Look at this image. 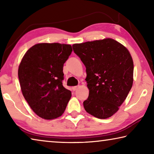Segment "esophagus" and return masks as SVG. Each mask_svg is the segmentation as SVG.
Masks as SVG:
<instances>
[{"instance_id":"obj_1","label":"esophagus","mask_w":154,"mask_h":154,"mask_svg":"<svg viewBox=\"0 0 154 154\" xmlns=\"http://www.w3.org/2000/svg\"><path fill=\"white\" fill-rule=\"evenodd\" d=\"M78 88H79V86H74V87L72 88V90L73 91H75V90H77L78 89Z\"/></svg>"}]
</instances>
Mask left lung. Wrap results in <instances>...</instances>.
<instances>
[{
	"label": "left lung",
	"instance_id": "obj_1",
	"mask_svg": "<svg viewBox=\"0 0 154 154\" xmlns=\"http://www.w3.org/2000/svg\"><path fill=\"white\" fill-rule=\"evenodd\" d=\"M72 49L86 68L89 96L85 110L99 119L118 111L133 83L134 64L128 50L112 38L74 44Z\"/></svg>",
	"mask_w": 154,
	"mask_h": 154
}]
</instances>
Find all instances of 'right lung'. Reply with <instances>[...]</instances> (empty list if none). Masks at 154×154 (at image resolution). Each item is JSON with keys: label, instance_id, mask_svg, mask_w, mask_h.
<instances>
[{"label": "right lung", "instance_id": "obj_1", "mask_svg": "<svg viewBox=\"0 0 154 154\" xmlns=\"http://www.w3.org/2000/svg\"><path fill=\"white\" fill-rule=\"evenodd\" d=\"M72 51L71 45L38 43L28 49L20 62L18 77L23 96L41 118L61 116L71 97L62 81L64 64Z\"/></svg>", "mask_w": 154, "mask_h": 154}]
</instances>
